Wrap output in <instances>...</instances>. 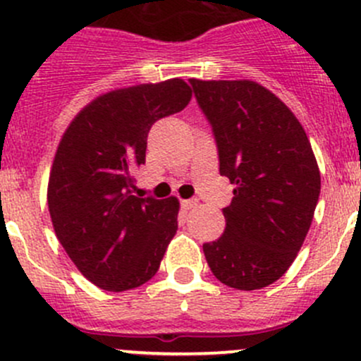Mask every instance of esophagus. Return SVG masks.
<instances>
[{"label": "esophagus", "mask_w": 361, "mask_h": 361, "mask_svg": "<svg viewBox=\"0 0 361 361\" xmlns=\"http://www.w3.org/2000/svg\"><path fill=\"white\" fill-rule=\"evenodd\" d=\"M197 204H199V200H197V199H187V200H181V207H183L185 211H190V209H193V207H195Z\"/></svg>", "instance_id": "obj_1"}]
</instances>
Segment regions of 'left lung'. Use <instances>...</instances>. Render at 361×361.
<instances>
[{
  "mask_svg": "<svg viewBox=\"0 0 361 361\" xmlns=\"http://www.w3.org/2000/svg\"><path fill=\"white\" fill-rule=\"evenodd\" d=\"M209 121L219 173L235 185L226 228L204 244L216 279L238 290L276 282L298 256L320 195L310 140L290 109L257 82L190 79Z\"/></svg>",
  "mask_w": 361,
  "mask_h": 361,
  "instance_id": "1",
  "label": "left lung"
}]
</instances>
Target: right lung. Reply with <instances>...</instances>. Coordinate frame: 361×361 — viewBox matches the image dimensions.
Segmentation results:
<instances>
[{
    "label": "right lung",
    "instance_id": "obj_1",
    "mask_svg": "<svg viewBox=\"0 0 361 361\" xmlns=\"http://www.w3.org/2000/svg\"><path fill=\"white\" fill-rule=\"evenodd\" d=\"M183 79L109 91L72 119L56 149L48 209L62 247L104 290L149 282L178 230L176 197L133 195V169L145 164L152 124L183 111Z\"/></svg>",
    "mask_w": 361,
    "mask_h": 361
}]
</instances>
